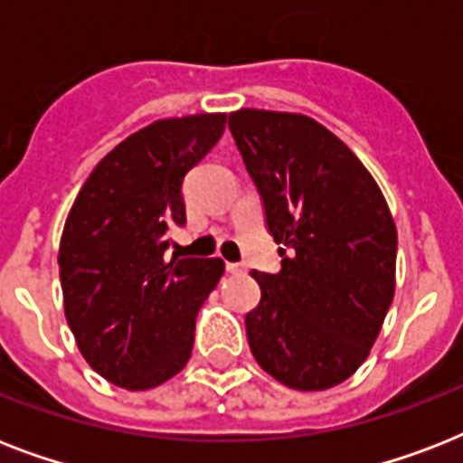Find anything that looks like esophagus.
I'll list each match as a JSON object with an SVG mask.
<instances>
[{
    "mask_svg": "<svg viewBox=\"0 0 463 463\" xmlns=\"http://www.w3.org/2000/svg\"><path fill=\"white\" fill-rule=\"evenodd\" d=\"M225 269H228V274H242V271H245V264H240V261H228Z\"/></svg>",
    "mask_w": 463,
    "mask_h": 463,
    "instance_id": "obj_1",
    "label": "esophagus"
}]
</instances>
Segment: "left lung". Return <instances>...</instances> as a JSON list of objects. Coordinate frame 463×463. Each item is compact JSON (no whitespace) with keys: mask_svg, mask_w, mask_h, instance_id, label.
<instances>
[{"mask_svg":"<svg viewBox=\"0 0 463 463\" xmlns=\"http://www.w3.org/2000/svg\"><path fill=\"white\" fill-rule=\"evenodd\" d=\"M235 146L260 192L281 271H252L254 360L286 387L319 392L367 358L394 298L396 228L377 182L344 141L293 112L238 110Z\"/></svg>","mask_w":463,"mask_h":463,"instance_id":"obj_1","label":"left lung"}]
</instances>
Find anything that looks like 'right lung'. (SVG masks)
I'll list each match as a JSON object with an SVG mask.
<instances>
[{"label": "right lung", "mask_w": 463, "mask_h": 463, "mask_svg": "<svg viewBox=\"0 0 463 463\" xmlns=\"http://www.w3.org/2000/svg\"><path fill=\"white\" fill-rule=\"evenodd\" d=\"M223 129L225 115L148 125L98 163L69 211L57 260L69 329L118 387H158L192 355L196 312L223 261L165 252L187 223L184 175Z\"/></svg>", "instance_id": "right-lung-1"}]
</instances>
